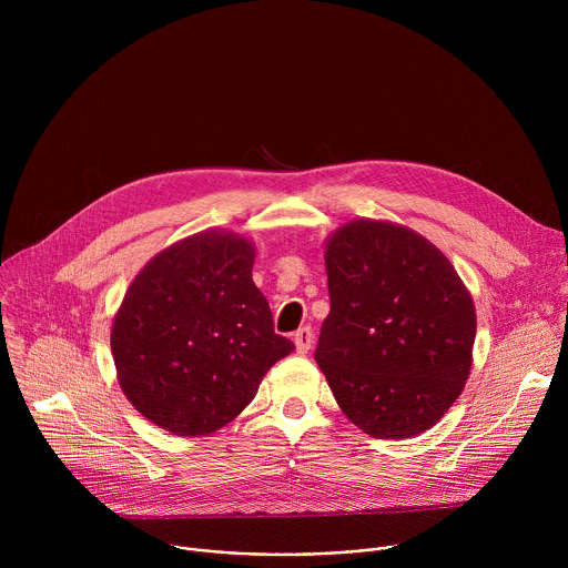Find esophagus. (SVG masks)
Instances as JSON below:
<instances>
[{"label":"esophagus","mask_w":568,"mask_h":568,"mask_svg":"<svg viewBox=\"0 0 568 568\" xmlns=\"http://www.w3.org/2000/svg\"><path fill=\"white\" fill-rule=\"evenodd\" d=\"M292 339H294V344H296V351L305 355V353L312 348L314 335H312V331L305 326V328H298V331L294 333V337H292Z\"/></svg>","instance_id":"obj_1"}]
</instances>
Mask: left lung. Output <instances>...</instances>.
<instances>
[{"label":"left lung","mask_w":568,"mask_h":568,"mask_svg":"<svg viewBox=\"0 0 568 568\" xmlns=\"http://www.w3.org/2000/svg\"><path fill=\"white\" fill-rule=\"evenodd\" d=\"M331 314L314 359L375 438L436 425L471 366L476 312L447 256L412 229L355 220L326 245Z\"/></svg>","instance_id":"obj_1"}]
</instances>
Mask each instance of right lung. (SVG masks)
Here are the masks:
<instances>
[{
    "mask_svg": "<svg viewBox=\"0 0 568 568\" xmlns=\"http://www.w3.org/2000/svg\"><path fill=\"white\" fill-rule=\"evenodd\" d=\"M252 267V242L204 231L156 254L128 287L112 355L123 393L156 427L178 436L224 427L294 351L274 333Z\"/></svg>",
    "mask_w": 568,
    "mask_h": 568,
    "instance_id": "add662e5",
    "label": "right lung"
}]
</instances>
